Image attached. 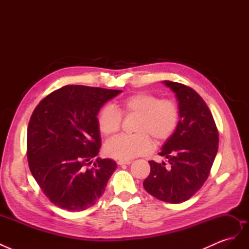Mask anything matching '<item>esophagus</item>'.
Here are the masks:
<instances>
[{
	"label": "esophagus",
	"mask_w": 249,
	"mask_h": 249,
	"mask_svg": "<svg viewBox=\"0 0 249 249\" xmlns=\"http://www.w3.org/2000/svg\"><path fill=\"white\" fill-rule=\"evenodd\" d=\"M131 163H132V161H125V160H119V161L117 162L118 165H129V164H131Z\"/></svg>",
	"instance_id": "obj_1"
}]
</instances>
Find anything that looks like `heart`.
Instances as JSON below:
<instances>
[{
    "label": "heart",
    "instance_id": "b5f03b06",
    "mask_svg": "<svg viewBox=\"0 0 249 249\" xmlns=\"http://www.w3.org/2000/svg\"><path fill=\"white\" fill-rule=\"evenodd\" d=\"M138 114L132 135H119L105 145L107 156L118 160H130L149 152L152 144L167 140L176 132L179 112L177 104L169 99H159L148 92H136L123 97L116 108L105 106L97 115V126L105 137L116 134L123 116Z\"/></svg>",
    "mask_w": 249,
    "mask_h": 249
}]
</instances>
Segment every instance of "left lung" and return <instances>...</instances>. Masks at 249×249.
Listing matches in <instances>:
<instances>
[{
	"instance_id": "left-lung-1",
	"label": "left lung",
	"mask_w": 249,
	"mask_h": 249,
	"mask_svg": "<svg viewBox=\"0 0 249 249\" xmlns=\"http://www.w3.org/2000/svg\"><path fill=\"white\" fill-rule=\"evenodd\" d=\"M178 101L179 122L176 132L162 147L166 163L149 161L144 189L154 197L169 203L191 198L207 180L218 150L219 135L207 104L191 87L164 81Z\"/></svg>"
}]
</instances>
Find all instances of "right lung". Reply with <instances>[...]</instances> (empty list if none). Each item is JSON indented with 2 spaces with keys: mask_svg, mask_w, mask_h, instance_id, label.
<instances>
[{
  "mask_svg": "<svg viewBox=\"0 0 249 249\" xmlns=\"http://www.w3.org/2000/svg\"><path fill=\"white\" fill-rule=\"evenodd\" d=\"M122 91L66 85L47 95L34 109L27 132L29 168L43 194L70 212L99 200L117 165L112 159L90 160L101 147L97 113Z\"/></svg>",
  "mask_w": 249,
  "mask_h": 249,
  "instance_id": "1",
  "label": "right lung"
}]
</instances>
